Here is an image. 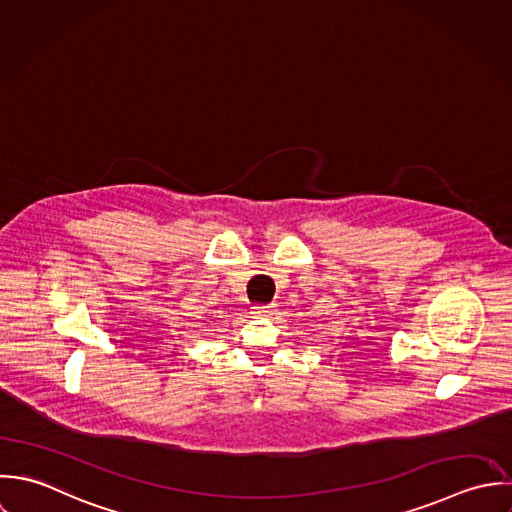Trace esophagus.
Masks as SVG:
<instances>
[{
  "label": "esophagus",
  "instance_id": "34e87169",
  "mask_svg": "<svg viewBox=\"0 0 512 512\" xmlns=\"http://www.w3.org/2000/svg\"><path fill=\"white\" fill-rule=\"evenodd\" d=\"M257 314H269L273 312V305H261V307H255Z\"/></svg>",
  "mask_w": 512,
  "mask_h": 512
}]
</instances>
